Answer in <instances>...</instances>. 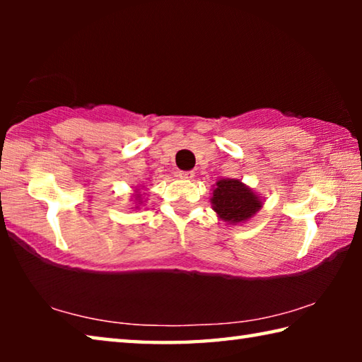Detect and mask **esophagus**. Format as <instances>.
<instances>
[{
    "label": "esophagus",
    "mask_w": 362,
    "mask_h": 362,
    "mask_svg": "<svg viewBox=\"0 0 362 362\" xmlns=\"http://www.w3.org/2000/svg\"><path fill=\"white\" fill-rule=\"evenodd\" d=\"M179 177L183 180H192L194 177V173H192V170H188V173H179Z\"/></svg>",
    "instance_id": "obj_1"
}]
</instances>
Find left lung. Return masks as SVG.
Returning <instances> with one entry per match:
<instances>
[{
  "mask_svg": "<svg viewBox=\"0 0 362 362\" xmlns=\"http://www.w3.org/2000/svg\"><path fill=\"white\" fill-rule=\"evenodd\" d=\"M211 204L220 220L236 225L247 222L260 211L262 198L241 180L220 179L214 185Z\"/></svg>",
  "mask_w": 362,
  "mask_h": 362,
  "instance_id": "left-lung-1",
  "label": "left lung"
}]
</instances>
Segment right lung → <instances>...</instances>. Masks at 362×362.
<instances>
[{
	"label": "right lung",
	"instance_id": "add662e5",
	"mask_svg": "<svg viewBox=\"0 0 362 362\" xmlns=\"http://www.w3.org/2000/svg\"><path fill=\"white\" fill-rule=\"evenodd\" d=\"M140 196H142V194H140V192H137V194H134V204H136V209H137V207H139V204L140 203H142V201H140Z\"/></svg>",
	"mask_w": 362,
	"mask_h": 362
}]
</instances>
